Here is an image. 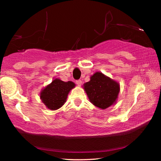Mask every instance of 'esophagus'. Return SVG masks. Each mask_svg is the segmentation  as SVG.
Instances as JSON below:
<instances>
[{
	"label": "esophagus",
	"mask_w": 161,
	"mask_h": 161,
	"mask_svg": "<svg viewBox=\"0 0 161 161\" xmlns=\"http://www.w3.org/2000/svg\"><path fill=\"white\" fill-rule=\"evenodd\" d=\"M81 83H82V81H81V80L76 81V84H77L78 86H81Z\"/></svg>",
	"instance_id": "34e87169"
}]
</instances>
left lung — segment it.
I'll return each mask as SVG.
<instances>
[{
	"mask_svg": "<svg viewBox=\"0 0 161 161\" xmlns=\"http://www.w3.org/2000/svg\"><path fill=\"white\" fill-rule=\"evenodd\" d=\"M89 101L95 107L106 109L115 104L120 92L118 81L97 72L90 77V80L83 84Z\"/></svg>",
	"mask_w": 161,
	"mask_h": 161,
	"instance_id": "1",
	"label": "left lung"
}]
</instances>
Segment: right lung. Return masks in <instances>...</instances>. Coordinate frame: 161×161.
Returning <instances> with one entry per match:
<instances>
[{
    "label": "right lung",
    "instance_id": "add662e5",
    "mask_svg": "<svg viewBox=\"0 0 161 161\" xmlns=\"http://www.w3.org/2000/svg\"><path fill=\"white\" fill-rule=\"evenodd\" d=\"M75 86L73 81H64L55 78L40 92V99L49 109L57 110L64 104L69 92Z\"/></svg>",
    "mask_w": 161,
    "mask_h": 161
}]
</instances>
